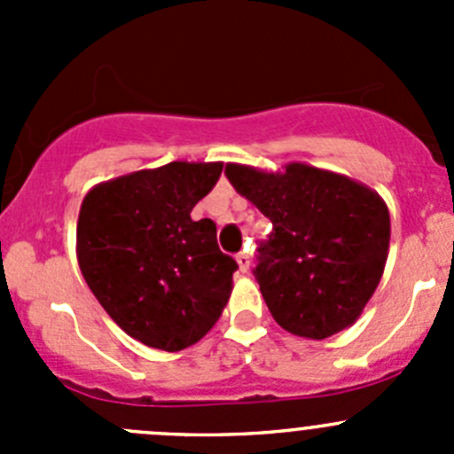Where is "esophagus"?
Segmentation results:
<instances>
[{
	"instance_id": "obj_1",
	"label": "esophagus",
	"mask_w": 454,
	"mask_h": 454,
	"mask_svg": "<svg viewBox=\"0 0 454 454\" xmlns=\"http://www.w3.org/2000/svg\"><path fill=\"white\" fill-rule=\"evenodd\" d=\"M237 263H239L241 272H248L250 265H253V261H250V253H248V250H241V253L237 254Z\"/></svg>"
}]
</instances>
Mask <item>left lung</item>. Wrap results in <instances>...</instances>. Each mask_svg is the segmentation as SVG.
Masks as SVG:
<instances>
[{"label":"left lung","instance_id":"8db88e82","mask_svg":"<svg viewBox=\"0 0 454 454\" xmlns=\"http://www.w3.org/2000/svg\"><path fill=\"white\" fill-rule=\"evenodd\" d=\"M226 177L272 222L253 272L274 320L312 340L354 325L387 263L391 219L384 200L301 162L283 173L226 164Z\"/></svg>","mask_w":454,"mask_h":454}]
</instances>
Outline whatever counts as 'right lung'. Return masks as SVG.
I'll use <instances>...</instances> for the list:
<instances>
[{
  "label": "right lung",
  "instance_id": "obj_1",
  "mask_svg": "<svg viewBox=\"0 0 454 454\" xmlns=\"http://www.w3.org/2000/svg\"><path fill=\"white\" fill-rule=\"evenodd\" d=\"M222 162H168L103 182L85 195L76 254L87 286L142 345L180 351L210 332L239 265L217 246L213 219L191 210Z\"/></svg>",
  "mask_w": 454,
  "mask_h": 454
}]
</instances>
